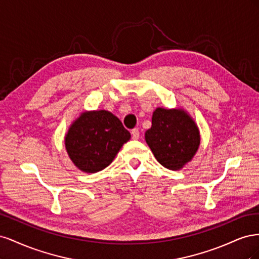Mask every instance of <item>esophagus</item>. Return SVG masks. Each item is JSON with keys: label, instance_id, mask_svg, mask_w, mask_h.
<instances>
[{"label": "esophagus", "instance_id": "obj_1", "mask_svg": "<svg viewBox=\"0 0 259 259\" xmlns=\"http://www.w3.org/2000/svg\"><path fill=\"white\" fill-rule=\"evenodd\" d=\"M132 138L133 139H138L139 138V131H138V128L132 130Z\"/></svg>", "mask_w": 259, "mask_h": 259}]
</instances>
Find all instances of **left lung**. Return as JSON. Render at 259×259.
Instances as JSON below:
<instances>
[{
    "label": "left lung",
    "instance_id": "obj_1",
    "mask_svg": "<svg viewBox=\"0 0 259 259\" xmlns=\"http://www.w3.org/2000/svg\"><path fill=\"white\" fill-rule=\"evenodd\" d=\"M145 139L156 161L171 170L182 169L190 162L201 143L197 123L182 108H156Z\"/></svg>",
    "mask_w": 259,
    "mask_h": 259
}]
</instances>
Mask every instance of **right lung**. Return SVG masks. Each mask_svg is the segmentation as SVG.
Returning a JSON list of instances; mask_svg holds the SVG:
<instances>
[{"label": "right lung", "mask_w": 259, "mask_h": 259, "mask_svg": "<svg viewBox=\"0 0 259 259\" xmlns=\"http://www.w3.org/2000/svg\"><path fill=\"white\" fill-rule=\"evenodd\" d=\"M130 139V132L113 113L92 110L81 112L73 120L65 135V147L77 168L94 174L110 165Z\"/></svg>", "instance_id": "obj_1"}]
</instances>
